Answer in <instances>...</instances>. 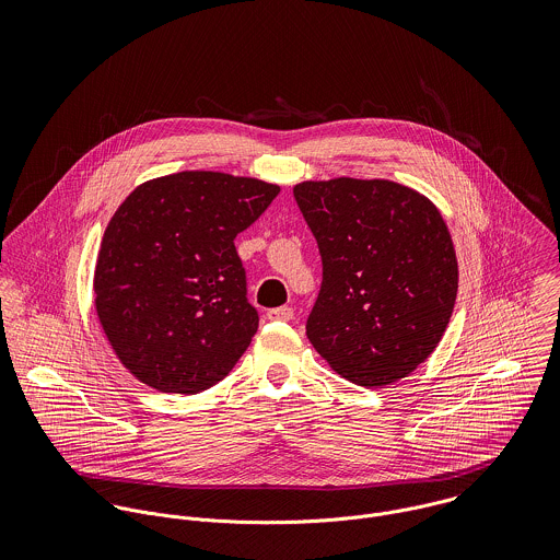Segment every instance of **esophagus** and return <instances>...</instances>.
I'll use <instances>...</instances> for the list:
<instances>
[{"label": "esophagus", "mask_w": 560, "mask_h": 560, "mask_svg": "<svg viewBox=\"0 0 560 560\" xmlns=\"http://www.w3.org/2000/svg\"><path fill=\"white\" fill-rule=\"evenodd\" d=\"M267 317L271 320H291L293 319V308L291 306H280V308H271L267 313Z\"/></svg>", "instance_id": "esophagus-1"}]
</instances>
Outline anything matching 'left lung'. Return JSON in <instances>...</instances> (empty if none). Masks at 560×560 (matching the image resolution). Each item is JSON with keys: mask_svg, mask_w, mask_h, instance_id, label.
Segmentation results:
<instances>
[{"mask_svg": "<svg viewBox=\"0 0 560 560\" xmlns=\"http://www.w3.org/2000/svg\"><path fill=\"white\" fill-rule=\"evenodd\" d=\"M293 196L323 262L308 340L351 384L399 382L433 353L455 308L446 222L429 198L384 178L304 180Z\"/></svg>", "mask_w": 560, "mask_h": 560, "instance_id": "8db88e82", "label": "left lung"}]
</instances>
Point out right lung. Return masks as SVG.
Returning <instances> with one entry per match:
<instances>
[{"label":"right lung","mask_w":560,"mask_h":560,"mask_svg":"<svg viewBox=\"0 0 560 560\" xmlns=\"http://www.w3.org/2000/svg\"><path fill=\"white\" fill-rule=\"evenodd\" d=\"M278 185L224 172L142 183L101 241L94 306L125 369L142 384L196 395L222 382L258 329L235 237Z\"/></svg>","instance_id":"add662e5"}]
</instances>
